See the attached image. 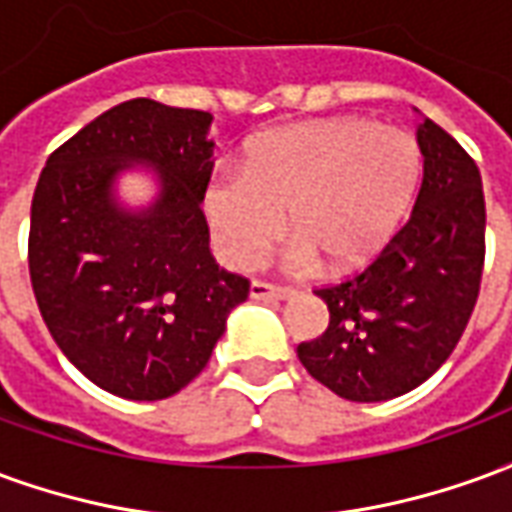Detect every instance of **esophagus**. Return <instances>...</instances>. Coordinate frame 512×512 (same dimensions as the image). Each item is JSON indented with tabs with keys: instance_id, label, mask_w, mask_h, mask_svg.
<instances>
[{
	"instance_id": "1",
	"label": "esophagus",
	"mask_w": 512,
	"mask_h": 512,
	"mask_svg": "<svg viewBox=\"0 0 512 512\" xmlns=\"http://www.w3.org/2000/svg\"><path fill=\"white\" fill-rule=\"evenodd\" d=\"M249 296H252L255 301H285V299H293V296H296V290L255 279V282H252V288H249Z\"/></svg>"
}]
</instances>
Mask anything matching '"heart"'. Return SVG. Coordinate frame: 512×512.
Instances as JSON below:
<instances>
[{
  "label": "heart",
  "instance_id": "b5f03b06",
  "mask_svg": "<svg viewBox=\"0 0 512 512\" xmlns=\"http://www.w3.org/2000/svg\"><path fill=\"white\" fill-rule=\"evenodd\" d=\"M422 156L403 128L359 117L279 128L246 150L241 172H222L205 189V219L222 257L252 268L282 233L288 263L362 266L376 255L414 197Z\"/></svg>",
  "mask_w": 512,
  "mask_h": 512
}]
</instances>
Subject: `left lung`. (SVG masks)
<instances>
[{"instance_id": "8db88e82", "label": "left lung", "mask_w": 512, "mask_h": 512, "mask_svg": "<svg viewBox=\"0 0 512 512\" xmlns=\"http://www.w3.org/2000/svg\"><path fill=\"white\" fill-rule=\"evenodd\" d=\"M417 142L425 164L408 222L370 266L315 290L329 326L296 351L315 381L354 403L406 395L428 381L455 351L483 282L480 169L428 117Z\"/></svg>"}]
</instances>
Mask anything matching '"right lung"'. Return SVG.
<instances>
[{
  "mask_svg": "<svg viewBox=\"0 0 512 512\" xmlns=\"http://www.w3.org/2000/svg\"><path fill=\"white\" fill-rule=\"evenodd\" d=\"M213 117L134 98L73 134L40 172L29 279L54 343L95 386L164 400L200 376L249 279L216 266L202 211ZM156 166L147 212H123L114 178Z\"/></svg>",
  "mask_w": 512,
  "mask_h": 512,
  "instance_id": "add662e5",
  "label": "right lung"
}]
</instances>
